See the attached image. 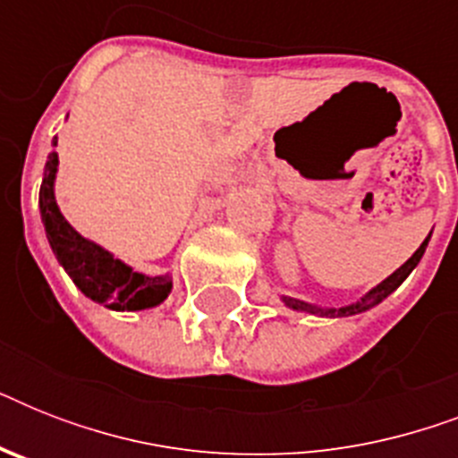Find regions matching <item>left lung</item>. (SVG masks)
Wrapping results in <instances>:
<instances>
[{
  "instance_id": "1",
  "label": "left lung",
  "mask_w": 458,
  "mask_h": 458,
  "mask_svg": "<svg viewBox=\"0 0 458 458\" xmlns=\"http://www.w3.org/2000/svg\"><path fill=\"white\" fill-rule=\"evenodd\" d=\"M430 235H433V230H430ZM430 235L423 240V244H420L419 250L413 251V257L409 259L404 266H399L397 271L392 273L390 278H385L380 285L373 287L369 294H363L361 300L354 301V304L340 306V309H320V306H313V304H309V301L294 300V297H283V301H285L290 309H294V311H306V313H313V316H330V318H337V316H354V313L369 311V309H373L376 304H380V301H383L387 294L394 293V290H397V287L402 285L406 278H409V273H411L413 268L419 266L420 257L426 254V247H428V240H430Z\"/></svg>"
}]
</instances>
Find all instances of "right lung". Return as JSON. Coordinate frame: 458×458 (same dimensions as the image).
Returning <instances> with one entry per match:
<instances>
[{
  "mask_svg": "<svg viewBox=\"0 0 458 458\" xmlns=\"http://www.w3.org/2000/svg\"><path fill=\"white\" fill-rule=\"evenodd\" d=\"M52 147H56V138L52 140ZM56 165H59V154L52 152L47 157L45 178L39 185V214L45 223L49 247L75 287L88 300L109 306L114 311H142L161 304L173 287L168 273L152 278L145 273L132 271L121 259L71 228V223L64 218L54 199Z\"/></svg>",
  "mask_w": 458,
  "mask_h": 458,
  "instance_id": "obj_1",
  "label": "right lung"
}]
</instances>
